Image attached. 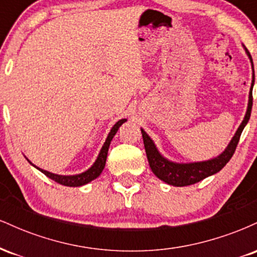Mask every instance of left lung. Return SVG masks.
Listing matches in <instances>:
<instances>
[{
	"mask_svg": "<svg viewBox=\"0 0 257 257\" xmlns=\"http://www.w3.org/2000/svg\"><path fill=\"white\" fill-rule=\"evenodd\" d=\"M245 51L247 58H249L250 63H251L252 69V79L251 85H250L249 91V100H247V107L245 116H244L243 120H241L240 125L235 131L234 135L226 146V149L220 153L216 157L206 159V161L200 162H190V163H179V162H174L164 157L161 152L158 151L157 146H156L155 141L152 140L147 133L141 128V134H143L144 139V146L146 150V156L149 159L150 168H151L152 173L162 181L170 186H175V187H182V186H190L197 182L202 181L203 179L208 178V176L214 175V174L219 173L223 167L228 163L229 159L232 158L233 153L235 151V147L238 145L239 141L240 134L243 132L244 126L247 124L251 114V107H252V88L253 83H255V73H253V64L251 55L247 49L245 48L244 44H241Z\"/></svg>",
	"mask_w": 257,
	"mask_h": 257,
	"instance_id": "8db88e82",
	"label": "left lung"
}]
</instances>
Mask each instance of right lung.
I'll return each mask as SVG.
<instances>
[{"instance_id": "1", "label": "right lung", "mask_w": 257, "mask_h": 257, "mask_svg": "<svg viewBox=\"0 0 257 257\" xmlns=\"http://www.w3.org/2000/svg\"><path fill=\"white\" fill-rule=\"evenodd\" d=\"M124 122H126L125 118L119 119L118 122H116V124L112 126L110 133H108L107 138H106L104 145H102L101 150H100L98 157H96L95 162L93 163V166H91L90 168H88L85 172L81 173V174H76V175H58V174H53V173L47 172V170L41 169V168H38L35 166V164H32L28 158L26 159H28V161L30 162L32 166L36 168V169L40 170L41 173H43L46 176H48L49 179L54 180V181L58 182V184L64 185V186H69V187H79V186L87 185V184H89L90 181H93V180H95L96 178H98L100 174L102 173V170H104L105 164H106V158H107L108 147H110L112 139H113L114 135H116V133L119 129V126L122 125Z\"/></svg>"}]
</instances>
